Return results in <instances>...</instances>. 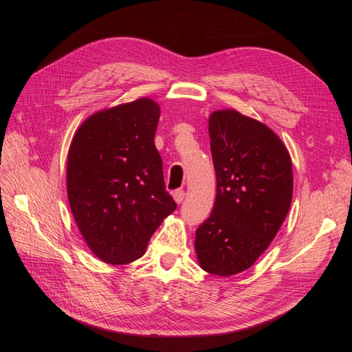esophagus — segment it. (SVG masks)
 <instances>
[{"instance_id": "34e87169", "label": "esophagus", "mask_w": 352, "mask_h": 352, "mask_svg": "<svg viewBox=\"0 0 352 352\" xmlns=\"http://www.w3.org/2000/svg\"><path fill=\"white\" fill-rule=\"evenodd\" d=\"M185 190L184 189H177V190H175L173 192V198H175V201L177 202V204H180V202H184V199H185Z\"/></svg>"}]
</instances>
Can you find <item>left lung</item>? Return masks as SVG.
<instances>
[{"mask_svg":"<svg viewBox=\"0 0 352 352\" xmlns=\"http://www.w3.org/2000/svg\"><path fill=\"white\" fill-rule=\"evenodd\" d=\"M214 207L197 229L199 265L217 276L250 269L279 232L292 201V163L267 126L235 110L210 116Z\"/></svg>","mask_w":352,"mask_h":352,"instance_id":"obj_1","label":"left lung"}]
</instances>
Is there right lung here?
Segmentation results:
<instances>
[{
  "label": "right lung",
  "instance_id": "add662e5",
  "mask_svg": "<svg viewBox=\"0 0 352 352\" xmlns=\"http://www.w3.org/2000/svg\"><path fill=\"white\" fill-rule=\"evenodd\" d=\"M158 104H122L87 119L67 157V195L83 239L105 263L142 257L177 204L167 192L154 144Z\"/></svg>",
  "mask_w": 352,
  "mask_h": 352
}]
</instances>
